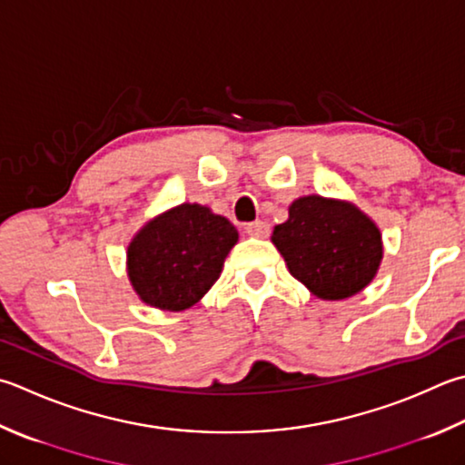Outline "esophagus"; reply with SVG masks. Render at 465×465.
<instances>
[{"label":"esophagus","mask_w":465,"mask_h":465,"mask_svg":"<svg viewBox=\"0 0 465 465\" xmlns=\"http://www.w3.org/2000/svg\"><path fill=\"white\" fill-rule=\"evenodd\" d=\"M244 231H247L249 236H257V239H262V236L269 234V224L262 221H255V223H249L247 226H244Z\"/></svg>","instance_id":"obj_1"}]
</instances>
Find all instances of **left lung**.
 <instances>
[{
  "instance_id": "left-lung-1",
  "label": "left lung",
  "mask_w": 465,
  "mask_h": 465,
  "mask_svg": "<svg viewBox=\"0 0 465 465\" xmlns=\"http://www.w3.org/2000/svg\"><path fill=\"white\" fill-rule=\"evenodd\" d=\"M271 241L289 273L328 302L362 292L382 261V236L372 218L352 203L318 194L293 200Z\"/></svg>"
}]
</instances>
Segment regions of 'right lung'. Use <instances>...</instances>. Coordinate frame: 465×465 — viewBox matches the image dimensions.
Returning a JSON list of instances; mask_svg holds the SVG:
<instances>
[{"label":"right lung","instance_id":"1","mask_svg":"<svg viewBox=\"0 0 465 465\" xmlns=\"http://www.w3.org/2000/svg\"><path fill=\"white\" fill-rule=\"evenodd\" d=\"M239 241L229 218L208 206L180 204L147 223L127 247V275L143 303L188 310L221 277Z\"/></svg>","mask_w":465,"mask_h":465}]
</instances>
